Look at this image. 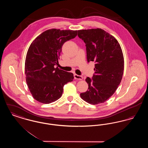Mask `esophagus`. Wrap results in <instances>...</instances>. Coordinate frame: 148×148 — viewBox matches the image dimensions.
I'll list each match as a JSON object with an SVG mask.
<instances>
[{"mask_svg":"<svg viewBox=\"0 0 148 148\" xmlns=\"http://www.w3.org/2000/svg\"><path fill=\"white\" fill-rule=\"evenodd\" d=\"M74 77L75 79H77V80H82L83 79V77L77 75V74H74Z\"/></svg>","mask_w":148,"mask_h":148,"instance_id":"obj_1","label":"esophagus"}]
</instances>
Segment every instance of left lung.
Returning a JSON list of instances; mask_svg holds the SVG:
<instances>
[{"instance_id": "left-lung-1", "label": "left lung", "mask_w": 148, "mask_h": 148, "mask_svg": "<svg viewBox=\"0 0 148 148\" xmlns=\"http://www.w3.org/2000/svg\"><path fill=\"white\" fill-rule=\"evenodd\" d=\"M78 36L86 44L88 62H95L92 80L86 77L88 90L80 94L86 102L104 103L117 89L124 71V60L118 40L100 28L79 30Z\"/></svg>"}]
</instances>
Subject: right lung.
<instances>
[{"instance_id": "1", "label": "right lung", "mask_w": 148, "mask_h": 148, "mask_svg": "<svg viewBox=\"0 0 148 148\" xmlns=\"http://www.w3.org/2000/svg\"><path fill=\"white\" fill-rule=\"evenodd\" d=\"M77 30L51 29L38 36L29 48L25 62L26 82L33 97L43 104L60 98L64 85L74 79L73 74L54 65L64 43L74 38Z\"/></svg>"}]
</instances>
